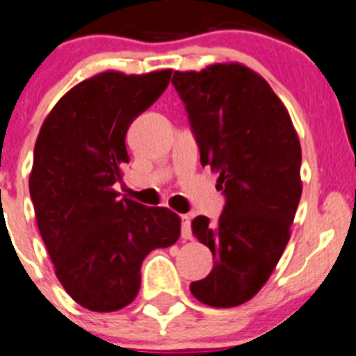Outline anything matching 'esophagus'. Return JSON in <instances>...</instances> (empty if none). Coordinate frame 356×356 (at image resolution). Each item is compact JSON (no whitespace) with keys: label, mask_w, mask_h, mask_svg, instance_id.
Returning a JSON list of instances; mask_svg holds the SVG:
<instances>
[{"label":"esophagus","mask_w":356,"mask_h":356,"mask_svg":"<svg viewBox=\"0 0 356 356\" xmlns=\"http://www.w3.org/2000/svg\"><path fill=\"white\" fill-rule=\"evenodd\" d=\"M180 220H181V238H184V240H192L191 217H188V215H180Z\"/></svg>","instance_id":"obj_1"}]
</instances>
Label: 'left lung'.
<instances>
[{
  "mask_svg": "<svg viewBox=\"0 0 356 356\" xmlns=\"http://www.w3.org/2000/svg\"><path fill=\"white\" fill-rule=\"evenodd\" d=\"M171 83L201 164L220 172L217 188L226 197L217 220H192V233L215 261L191 293L211 307H234L265 286L289 242L302 195L298 136L270 84L243 65L175 72Z\"/></svg>",
  "mask_w": 356,
  "mask_h": 356,
  "instance_id": "obj_1",
  "label": "left lung"
}]
</instances>
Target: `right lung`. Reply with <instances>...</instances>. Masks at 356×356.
I'll list each match as a JSON object with an SVG mask.
<instances>
[{"mask_svg":"<svg viewBox=\"0 0 356 356\" xmlns=\"http://www.w3.org/2000/svg\"><path fill=\"white\" fill-rule=\"evenodd\" d=\"M171 70L102 72L72 88L42 125L29 176L37 226L65 291L95 312L129 305L143 259L180 238L168 208L120 200L130 123L164 93Z\"/></svg>","mask_w":356,"mask_h":356,"instance_id":"add662e5","label":"right lung"}]
</instances>
